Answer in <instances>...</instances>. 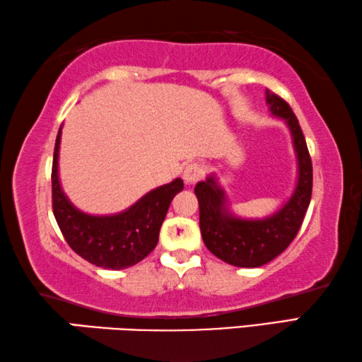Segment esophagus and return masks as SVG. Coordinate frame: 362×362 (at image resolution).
<instances>
[{
  "label": "esophagus",
  "instance_id": "34e87169",
  "mask_svg": "<svg viewBox=\"0 0 362 362\" xmlns=\"http://www.w3.org/2000/svg\"><path fill=\"white\" fill-rule=\"evenodd\" d=\"M202 177H203V168L198 163L187 164V168L183 169V180H185L188 185L202 180Z\"/></svg>",
  "mask_w": 362,
  "mask_h": 362
}]
</instances>
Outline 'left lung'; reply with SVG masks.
Here are the masks:
<instances>
[{
    "label": "left lung",
    "mask_w": 362,
    "mask_h": 362,
    "mask_svg": "<svg viewBox=\"0 0 362 362\" xmlns=\"http://www.w3.org/2000/svg\"><path fill=\"white\" fill-rule=\"evenodd\" d=\"M275 117L288 125L298 159V180L288 202L264 219H242L228 209L226 193L214 174L194 187L199 204L202 237L212 255L237 267H259L284 253L300 230L313 193V164L303 130L288 103L266 90Z\"/></svg>",
    "instance_id": "8db88e82"
}]
</instances>
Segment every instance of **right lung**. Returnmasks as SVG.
Segmentation results:
<instances>
[{"mask_svg": "<svg viewBox=\"0 0 362 362\" xmlns=\"http://www.w3.org/2000/svg\"><path fill=\"white\" fill-rule=\"evenodd\" d=\"M61 129L57 132L51 188L53 212L67 245L95 266L103 269H127L156 248L159 230L170 202L183 190L182 179L158 187L119 214L91 216L78 211L64 194L57 175Z\"/></svg>", "mask_w": 362, "mask_h": 362, "instance_id": "right-lung-1", "label": "right lung"}]
</instances>
